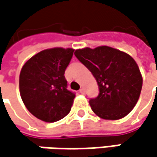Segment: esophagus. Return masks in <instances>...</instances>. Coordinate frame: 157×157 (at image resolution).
Wrapping results in <instances>:
<instances>
[{
  "label": "esophagus",
  "mask_w": 157,
  "mask_h": 157,
  "mask_svg": "<svg viewBox=\"0 0 157 157\" xmlns=\"http://www.w3.org/2000/svg\"><path fill=\"white\" fill-rule=\"evenodd\" d=\"M79 92H80L81 94H85V90H84L83 88H82V89H80Z\"/></svg>",
  "instance_id": "1"
}]
</instances>
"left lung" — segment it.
I'll list each match as a JSON object with an SVG mask.
<instances>
[{
  "mask_svg": "<svg viewBox=\"0 0 157 157\" xmlns=\"http://www.w3.org/2000/svg\"><path fill=\"white\" fill-rule=\"evenodd\" d=\"M75 57L91 72L99 93L90 100L92 111L105 120H119L137 104L142 75L136 61L127 53L108 46L76 50Z\"/></svg>",
  "mask_w": 157,
  "mask_h": 157,
  "instance_id": "8db88e82",
  "label": "left lung"
}]
</instances>
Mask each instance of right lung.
I'll return each instance as SVG.
<instances>
[{"label":"right lung","instance_id":"add662e5","mask_svg":"<svg viewBox=\"0 0 157 157\" xmlns=\"http://www.w3.org/2000/svg\"><path fill=\"white\" fill-rule=\"evenodd\" d=\"M75 50L52 48L27 60L19 75V91L25 107L36 118L54 123L69 114L75 94L68 90L65 71Z\"/></svg>","mask_w":157,"mask_h":157}]
</instances>
